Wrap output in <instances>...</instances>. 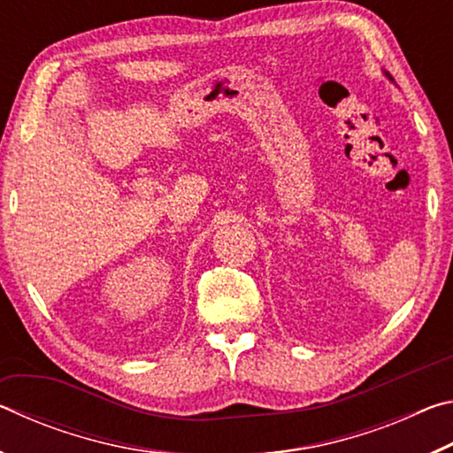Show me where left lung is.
<instances>
[{"instance_id":"obj_1","label":"left lung","mask_w":453,"mask_h":453,"mask_svg":"<svg viewBox=\"0 0 453 453\" xmlns=\"http://www.w3.org/2000/svg\"><path fill=\"white\" fill-rule=\"evenodd\" d=\"M386 75H388V78H389V80H392V75H389V73H386ZM392 81H394V80H392Z\"/></svg>"}]
</instances>
